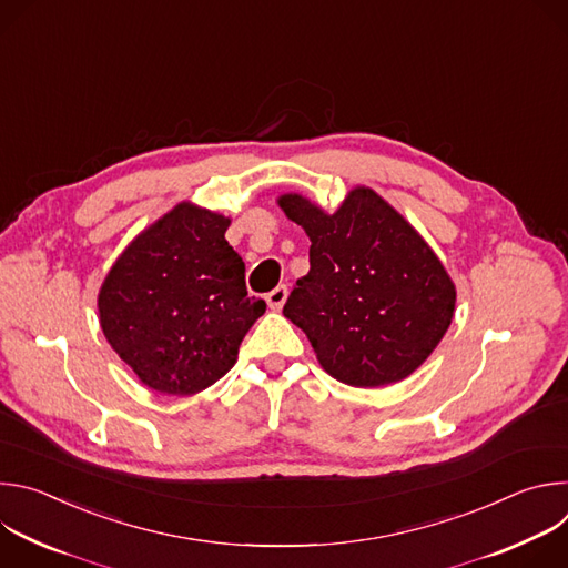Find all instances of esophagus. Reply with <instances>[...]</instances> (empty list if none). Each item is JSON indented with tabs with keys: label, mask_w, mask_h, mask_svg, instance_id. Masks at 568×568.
Returning a JSON list of instances; mask_svg holds the SVG:
<instances>
[{
	"label": "esophagus",
	"mask_w": 568,
	"mask_h": 568,
	"mask_svg": "<svg viewBox=\"0 0 568 568\" xmlns=\"http://www.w3.org/2000/svg\"><path fill=\"white\" fill-rule=\"evenodd\" d=\"M265 301H267V305H270L272 310H281V307H283V303L287 301V287H285V285L274 287V290L265 296Z\"/></svg>",
	"instance_id": "1"
}]
</instances>
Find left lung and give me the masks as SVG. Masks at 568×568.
<instances>
[{
  "label": "left lung",
  "instance_id": "8db88e82",
  "mask_svg": "<svg viewBox=\"0 0 568 568\" xmlns=\"http://www.w3.org/2000/svg\"><path fill=\"white\" fill-rule=\"evenodd\" d=\"M281 209L312 242L310 272L283 314L321 366L364 388L412 375L447 333L456 303L427 242L371 189H355L335 215L301 195H283Z\"/></svg>",
  "mask_w": 568,
  "mask_h": 568
}]
</instances>
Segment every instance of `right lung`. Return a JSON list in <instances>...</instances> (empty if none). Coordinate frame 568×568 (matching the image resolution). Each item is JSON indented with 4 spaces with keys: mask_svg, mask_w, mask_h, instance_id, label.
<instances>
[{
    "mask_svg": "<svg viewBox=\"0 0 568 568\" xmlns=\"http://www.w3.org/2000/svg\"><path fill=\"white\" fill-rule=\"evenodd\" d=\"M226 226L184 202L132 242L101 287L110 346L159 393L193 395L217 382L265 312V301L247 294Z\"/></svg>",
    "mask_w": 568,
    "mask_h": 568,
    "instance_id": "add662e5",
    "label": "right lung"
}]
</instances>
